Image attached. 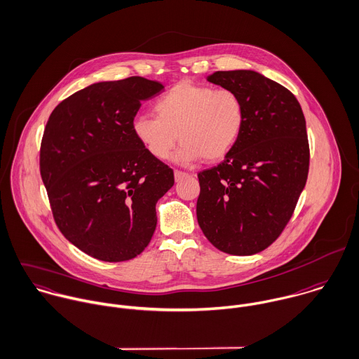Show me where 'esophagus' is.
I'll list each match as a JSON object with an SVG mask.
<instances>
[{
  "label": "esophagus",
  "instance_id": "esophagus-1",
  "mask_svg": "<svg viewBox=\"0 0 359 359\" xmlns=\"http://www.w3.org/2000/svg\"><path fill=\"white\" fill-rule=\"evenodd\" d=\"M175 182H180L182 179H184V177H187L189 175L187 173H184V172H180V170H175Z\"/></svg>",
  "mask_w": 359,
  "mask_h": 359
}]
</instances>
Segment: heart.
I'll return each instance as SVG.
<instances>
[{"mask_svg": "<svg viewBox=\"0 0 359 359\" xmlns=\"http://www.w3.org/2000/svg\"><path fill=\"white\" fill-rule=\"evenodd\" d=\"M155 116L133 121V135L149 155L165 161L183 142L175 162L191 165L200 159L217 162L238 143L245 125L244 104L237 93L208 84L180 81L161 95Z\"/></svg>", "mask_w": 359, "mask_h": 359, "instance_id": "1", "label": "heart"}]
</instances>
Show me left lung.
I'll return each instance as SVG.
<instances>
[{
	"label": "left lung",
	"instance_id": "8db88e82",
	"mask_svg": "<svg viewBox=\"0 0 359 359\" xmlns=\"http://www.w3.org/2000/svg\"><path fill=\"white\" fill-rule=\"evenodd\" d=\"M207 80L240 95L245 125L224 161L198 173L197 220L217 250L252 255L279 237L305 187V118L286 87L261 73L226 71Z\"/></svg>",
	"mask_w": 359,
	"mask_h": 359
}]
</instances>
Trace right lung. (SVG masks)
<instances>
[{"label":"right lung","instance_id":"add662e5","mask_svg":"<svg viewBox=\"0 0 359 359\" xmlns=\"http://www.w3.org/2000/svg\"><path fill=\"white\" fill-rule=\"evenodd\" d=\"M163 86L140 76L98 81L50 115L40 172L62 234L87 255L129 261L151 241L156 203L175 184L173 170L133 135L142 101Z\"/></svg>","mask_w":359,"mask_h":359}]
</instances>
